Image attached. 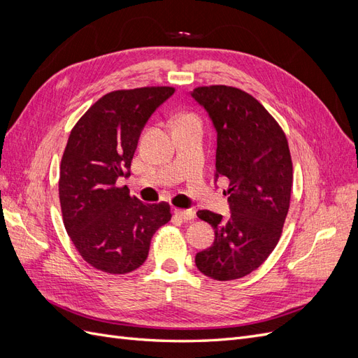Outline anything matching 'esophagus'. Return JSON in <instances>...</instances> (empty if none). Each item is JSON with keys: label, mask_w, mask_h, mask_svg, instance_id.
<instances>
[{"label": "esophagus", "mask_w": 358, "mask_h": 358, "mask_svg": "<svg viewBox=\"0 0 358 358\" xmlns=\"http://www.w3.org/2000/svg\"><path fill=\"white\" fill-rule=\"evenodd\" d=\"M175 213L183 221H191L196 218V210L192 209H175Z\"/></svg>", "instance_id": "1"}]
</instances>
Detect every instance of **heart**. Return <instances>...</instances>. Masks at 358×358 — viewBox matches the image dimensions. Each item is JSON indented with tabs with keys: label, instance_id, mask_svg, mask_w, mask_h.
Listing matches in <instances>:
<instances>
[{
	"label": "heart",
	"instance_id": "1",
	"mask_svg": "<svg viewBox=\"0 0 358 358\" xmlns=\"http://www.w3.org/2000/svg\"><path fill=\"white\" fill-rule=\"evenodd\" d=\"M182 119H196V117L191 116V115H182V116L179 117V121H182Z\"/></svg>",
	"mask_w": 358,
	"mask_h": 358
}]
</instances>
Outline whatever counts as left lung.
<instances>
[{
    "mask_svg": "<svg viewBox=\"0 0 358 358\" xmlns=\"http://www.w3.org/2000/svg\"><path fill=\"white\" fill-rule=\"evenodd\" d=\"M191 96L216 131L215 183L230 180L231 215L199 210L215 230L212 246L197 252L200 272L216 280L249 275L275 249L285 222L292 162L282 128L252 95L224 85L201 86Z\"/></svg>",
    "mask_w": 358,
    "mask_h": 358,
    "instance_id": "left-lung-1",
    "label": "left lung"
}]
</instances>
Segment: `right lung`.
Returning a JSON list of instances; mask_svg holds the SVG:
<instances>
[{"label": "right lung", "mask_w": 358, "mask_h": 358, "mask_svg": "<svg viewBox=\"0 0 358 358\" xmlns=\"http://www.w3.org/2000/svg\"><path fill=\"white\" fill-rule=\"evenodd\" d=\"M175 94L152 86L106 94L71 129L59 171L66 230L82 258L106 273L142 266L154 233L170 221L167 203L145 204L119 188L149 117Z\"/></svg>", "instance_id": "right-lung-1"}]
</instances>
